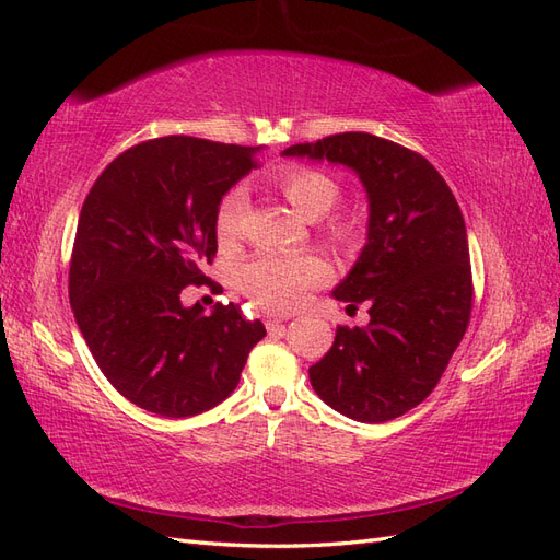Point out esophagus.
I'll return each mask as SVG.
<instances>
[{
    "label": "esophagus",
    "instance_id": "1",
    "mask_svg": "<svg viewBox=\"0 0 560 560\" xmlns=\"http://www.w3.org/2000/svg\"><path fill=\"white\" fill-rule=\"evenodd\" d=\"M284 322L287 317H278V315H268L266 317V329L270 336H282L284 334Z\"/></svg>",
    "mask_w": 560,
    "mask_h": 560
}]
</instances>
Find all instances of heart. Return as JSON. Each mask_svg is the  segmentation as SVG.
Wrapping results in <instances>:
<instances>
[{
  "mask_svg": "<svg viewBox=\"0 0 560 560\" xmlns=\"http://www.w3.org/2000/svg\"><path fill=\"white\" fill-rule=\"evenodd\" d=\"M280 191L292 206L311 219L327 214L338 198L341 184L319 167L287 165L276 177ZM245 212V194L231 189L222 196L214 210V233L222 245H231L241 238ZM329 238L338 245H348L358 235V226L350 217H331L327 222ZM329 276L327 264L315 254H280L259 252L238 268V287L257 306L287 313L294 311L306 299L313 287L322 284Z\"/></svg>",
  "mask_w": 560,
  "mask_h": 560,
  "instance_id": "heart-1",
  "label": "heart"
}]
</instances>
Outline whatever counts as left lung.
Returning a JSON list of instances; mask_svg holds the SVG:
<instances>
[{
	"instance_id": "1",
	"label": "left lung",
	"mask_w": 560,
	"mask_h": 560,
	"mask_svg": "<svg viewBox=\"0 0 560 560\" xmlns=\"http://www.w3.org/2000/svg\"><path fill=\"white\" fill-rule=\"evenodd\" d=\"M284 156L343 163L369 194V243L334 296L369 306L366 327L336 329L308 369L334 411L385 422L425 399L460 346L471 315V264L460 206L436 167L369 132L294 144Z\"/></svg>"
}]
</instances>
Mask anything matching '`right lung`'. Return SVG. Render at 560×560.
Masks as SVG:
<instances>
[{
  "label": "right lung",
  "instance_id": "right-lung-1",
  "mask_svg": "<svg viewBox=\"0 0 560 560\" xmlns=\"http://www.w3.org/2000/svg\"><path fill=\"white\" fill-rule=\"evenodd\" d=\"M252 147L189 135L144 140L95 179L79 214L70 303L107 381L128 401L186 418L224 401L266 336L241 306L184 308L217 254L214 210L257 167Z\"/></svg>",
  "mask_w": 560,
  "mask_h": 560
}]
</instances>
